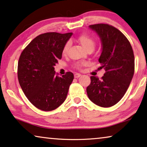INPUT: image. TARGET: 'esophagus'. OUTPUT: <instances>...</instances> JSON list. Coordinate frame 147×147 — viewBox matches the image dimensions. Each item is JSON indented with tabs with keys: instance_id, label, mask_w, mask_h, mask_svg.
<instances>
[{
	"instance_id": "1",
	"label": "esophagus",
	"mask_w": 147,
	"mask_h": 147,
	"mask_svg": "<svg viewBox=\"0 0 147 147\" xmlns=\"http://www.w3.org/2000/svg\"><path fill=\"white\" fill-rule=\"evenodd\" d=\"M81 76H82V75H81L80 74L76 73V74H74V78H80Z\"/></svg>"
}]
</instances>
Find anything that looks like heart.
<instances>
[{
	"label": "heart",
	"instance_id": "heart-1",
	"mask_svg": "<svg viewBox=\"0 0 147 147\" xmlns=\"http://www.w3.org/2000/svg\"><path fill=\"white\" fill-rule=\"evenodd\" d=\"M78 41L80 42V43L82 44V46L84 47L86 50H88V49H92L93 50L95 46V42L93 38L87 34H83L80 35L78 38ZM69 47V42H67L66 44H65L63 48L62 53L63 54H65L68 50ZM86 63H78L77 64H76V67L77 68H79L82 65H86Z\"/></svg>",
	"mask_w": 147,
	"mask_h": 147
}]
</instances>
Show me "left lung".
Returning <instances> with one entry per match:
<instances>
[{"instance_id":"left-lung-1","label":"left lung","mask_w":147,"mask_h":147,"mask_svg":"<svg viewBox=\"0 0 147 147\" xmlns=\"http://www.w3.org/2000/svg\"><path fill=\"white\" fill-rule=\"evenodd\" d=\"M99 36L101 54L99 58L100 69H105L101 80L91 77L87 88L89 99L102 107L117 103L128 89L135 71V57L130 42L116 28L107 24L89 26Z\"/></svg>"}]
</instances>
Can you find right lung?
Instances as JSON below:
<instances>
[{"label":"right lung","instance_id":"add662e5","mask_svg":"<svg viewBox=\"0 0 147 147\" xmlns=\"http://www.w3.org/2000/svg\"><path fill=\"white\" fill-rule=\"evenodd\" d=\"M72 34H42L21 53L18 63L19 84L28 99L40 110L56 109L66 98L74 74L68 71L59 77L54 66L61 58L63 46Z\"/></svg>","mask_w":147,"mask_h":147}]
</instances>
